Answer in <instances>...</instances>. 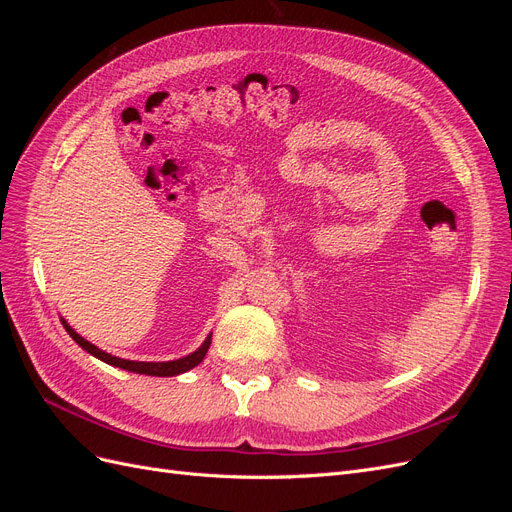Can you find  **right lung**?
<instances>
[{"instance_id":"add662e5","label":"right lung","mask_w":512,"mask_h":512,"mask_svg":"<svg viewBox=\"0 0 512 512\" xmlns=\"http://www.w3.org/2000/svg\"><path fill=\"white\" fill-rule=\"evenodd\" d=\"M61 324H64V329L68 331V335L74 339L76 344H79L85 352H89L91 356H96V359L113 365V367H119V369H128L132 371V374H145V376H160V378H168V376H179V374H185V371H190L192 367L200 365V361L205 359V354L211 346V333L207 335V339L203 344H200L198 350H194L192 354L188 356H181V359H175V361H128V359H119V356H113L108 354L104 350H100L98 346H94L91 342H87L85 337H81L79 333H76L70 324L61 318Z\"/></svg>"}]
</instances>
